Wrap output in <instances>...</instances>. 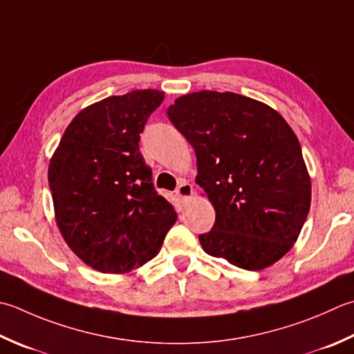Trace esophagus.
I'll list each match as a JSON object with an SVG mask.
<instances>
[{"mask_svg": "<svg viewBox=\"0 0 354 354\" xmlns=\"http://www.w3.org/2000/svg\"><path fill=\"white\" fill-rule=\"evenodd\" d=\"M192 195H193L192 184H189V181H185V179H181V181H179L178 189H176V196L181 201H185V199H189Z\"/></svg>", "mask_w": 354, "mask_h": 354, "instance_id": "34e87169", "label": "esophagus"}]
</instances>
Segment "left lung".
<instances>
[{
	"instance_id": "8db88e82",
	"label": "left lung",
	"mask_w": 354,
	"mask_h": 354,
	"mask_svg": "<svg viewBox=\"0 0 354 354\" xmlns=\"http://www.w3.org/2000/svg\"><path fill=\"white\" fill-rule=\"evenodd\" d=\"M167 116L196 153V184L216 212L204 252L258 272L293 247L311 183L299 141L267 104L233 92L179 96Z\"/></svg>"
}]
</instances>
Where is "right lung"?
Here are the masks:
<instances>
[{"mask_svg":"<svg viewBox=\"0 0 354 354\" xmlns=\"http://www.w3.org/2000/svg\"><path fill=\"white\" fill-rule=\"evenodd\" d=\"M162 100L164 92L145 88L82 109L48 164L62 238L101 273H129L153 259L176 223L140 151V135Z\"/></svg>","mask_w":354,"mask_h":354,"instance_id":"add662e5","label":"right lung"}]
</instances>
